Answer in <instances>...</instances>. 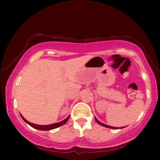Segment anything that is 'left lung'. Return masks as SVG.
Here are the masks:
<instances>
[{
    "label": "left lung",
    "instance_id": "8db88e82",
    "mask_svg": "<svg viewBox=\"0 0 160 160\" xmlns=\"http://www.w3.org/2000/svg\"><path fill=\"white\" fill-rule=\"evenodd\" d=\"M95 121L97 122V123L98 124H99L100 125H101V126H102V127H105V128H111V129H122V128H125V127H123V128H115V127H112V126H108V125H107V124H103V123H102V122H99L98 120V119L96 117H95Z\"/></svg>",
    "mask_w": 160,
    "mask_h": 160
}]
</instances>
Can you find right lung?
I'll return each instance as SVG.
<instances>
[{"label":"right lung","mask_w":160,"mask_h":160,"mask_svg":"<svg viewBox=\"0 0 160 160\" xmlns=\"http://www.w3.org/2000/svg\"><path fill=\"white\" fill-rule=\"evenodd\" d=\"M21 115V114H20ZM22 118V119L25 121L26 123H28L29 125H30L32 127V128H33L35 129H37V130H53V129H55L57 128H59V127L63 125V124H65L66 123L68 120L69 119V117L68 116L66 119H65L64 120H62V121H61L60 122H58V123H54V124H49V125H39V124H32L31 122H28L26 120L25 118H24L21 115Z\"/></svg>","instance_id":"add662e5"}]
</instances>
